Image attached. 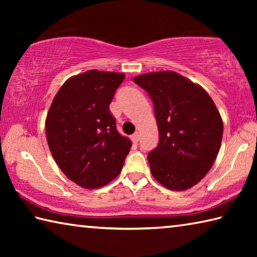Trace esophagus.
<instances>
[{
    "mask_svg": "<svg viewBox=\"0 0 257 257\" xmlns=\"http://www.w3.org/2000/svg\"><path fill=\"white\" fill-rule=\"evenodd\" d=\"M138 139H139V134L138 133H135L133 136H132V141L135 143V144H137Z\"/></svg>",
    "mask_w": 257,
    "mask_h": 257,
    "instance_id": "obj_1",
    "label": "esophagus"
}]
</instances>
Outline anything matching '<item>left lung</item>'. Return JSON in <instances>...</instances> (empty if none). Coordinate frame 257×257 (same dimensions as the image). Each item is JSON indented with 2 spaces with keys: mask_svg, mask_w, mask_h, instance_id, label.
<instances>
[{
  "mask_svg": "<svg viewBox=\"0 0 257 257\" xmlns=\"http://www.w3.org/2000/svg\"><path fill=\"white\" fill-rule=\"evenodd\" d=\"M154 104L159 144L147 156L151 172L165 188L186 190L198 184L219 153L223 122L205 89L173 71L134 78Z\"/></svg>",
  "mask_w": 257,
  "mask_h": 257,
  "instance_id": "1",
  "label": "left lung"
}]
</instances>
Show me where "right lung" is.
Listing matches in <instances>:
<instances>
[{
    "mask_svg": "<svg viewBox=\"0 0 257 257\" xmlns=\"http://www.w3.org/2000/svg\"><path fill=\"white\" fill-rule=\"evenodd\" d=\"M123 79V73L97 70L73 76L59 89L47 112L51 153L64 175L84 188H99L114 179L132 147L108 110Z\"/></svg>",
    "mask_w": 257,
    "mask_h": 257,
    "instance_id": "right-lung-1",
    "label": "right lung"
}]
</instances>
